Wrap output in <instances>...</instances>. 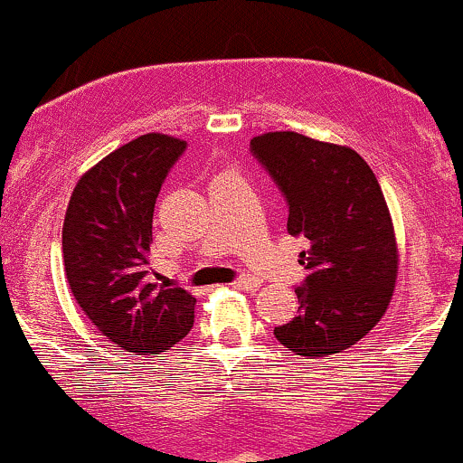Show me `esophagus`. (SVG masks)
<instances>
[{"label":"esophagus","mask_w":463,"mask_h":463,"mask_svg":"<svg viewBox=\"0 0 463 463\" xmlns=\"http://www.w3.org/2000/svg\"><path fill=\"white\" fill-rule=\"evenodd\" d=\"M232 287H237V289H246V291H253L260 287V280L255 276H240L235 282H232Z\"/></svg>","instance_id":"1"}]
</instances>
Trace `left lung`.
Returning <instances> with one entry per match:
<instances>
[{
  "label": "left lung",
  "mask_w": 463,
  "mask_h": 463,
  "mask_svg": "<svg viewBox=\"0 0 463 463\" xmlns=\"http://www.w3.org/2000/svg\"><path fill=\"white\" fill-rule=\"evenodd\" d=\"M289 208L287 231L307 240L298 262V317L273 330L307 360L335 355L369 335L387 312L398 276L392 214L366 160L348 146L294 131L250 140Z\"/></svg>",
  "instance_id": "left-lung-1"
}]
</instances>
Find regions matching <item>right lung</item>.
Masks as SVG:
<instances>
[{
    "label": "right lung",
    "instance_id": "obj_1",
    "mask_svg": "<svg viewBox=\"0 0 463 463\" xmlns=\"http://www.w3.org/2000/svg\"><path fill=\"white\" fill-rule=\"evenodd\" d=\"M185 146L146 133L115 149L76 183L62 223L76 303L101 335L137 355L167 353L194 323V296L149 271L156 199Z\"/></svg>",
    "mask_w": 463,
    "mask_h": 463
}]
</instances>
